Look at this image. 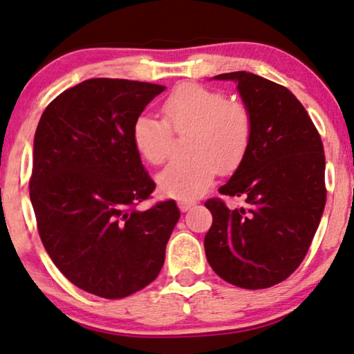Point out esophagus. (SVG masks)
Segmentation results:
<instances>
[{
  "label": "esophagus",
  "mask_w": 354,
  "mask_h": 354,
  "mask_svg": "<svg viewBox=\"0 0 354 354\" xmlns=\"http://www.w3.org/2000/svg\"><path fill=\"white\" fill-rule=\"evenodd\" d=\"M178 205H180L181 212H187V210L191 209L192 205H194V202H186V201H181V202H178Z\"/></svg>",
  "instance_id": "esophagus-1"
}]
</instances>
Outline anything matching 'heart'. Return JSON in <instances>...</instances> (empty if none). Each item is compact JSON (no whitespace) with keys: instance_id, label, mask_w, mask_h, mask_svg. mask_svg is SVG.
<instances>
[{"instance_id":"heart-1","label":"heart","mask_w":354,"mask_h":354,"mask_svg":"<svg viewBox=\"0 0 354 354\" xmlns=\"http://www.w3.org/2000/svg\"><path fill=\"white\" fill-rule=\"evenodd\" d=\"M165 120L139 115L133 144L150 165L168 158L173 133L187 136L186 160L168 165L158 174V187L178 201H194L209 189L218 173H232L246 157L252 142L254 118L246 103L230 100L223 91L183 84L165 98Z\"/></svg>"}]
</instances>
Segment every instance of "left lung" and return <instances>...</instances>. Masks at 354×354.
<instances>
[{
    "mask_svg": "<svg viewBox=\"0 0 354 354\" xmlns=\"http://www.w3.org/2000/svg\"><path fill=\"white\" fill-rule=\"evenodd\" d=\"M236 81L254 118L252 142L221 196L241 197L230 209L220 197L205 207L212 226L205 256L216 275L246 290L288 279L309 251L324 214V144L313 120L288 88L246 71L215 75Z\"/></svg>",
    "mask_w": 354,
    "mask_h": 354,
    "instance_id": "obj_1",
    "label": "left lung"
}]
</instances>
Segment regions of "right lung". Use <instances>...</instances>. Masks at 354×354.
I'll use <instances>...</instances> for the list:
<instances>
[{"label": "right lung", "instance_id": "add662e5", "mask_svg": "<svg viewBox=\"0 0 354 354\" xmlns=\"http://www.w3.org/2000/svg\"><path fill=\"white\" fill-rule=\"evenodd\" d=\"M165 86L88 79L41 115L29 181L37 230L51 261L87 293L120 299L157 279L180 220L174 201L138 210L155 183L133 124Z\"/></svg>", "mask_w": 354, "mask_h": 354}]
</instances>
